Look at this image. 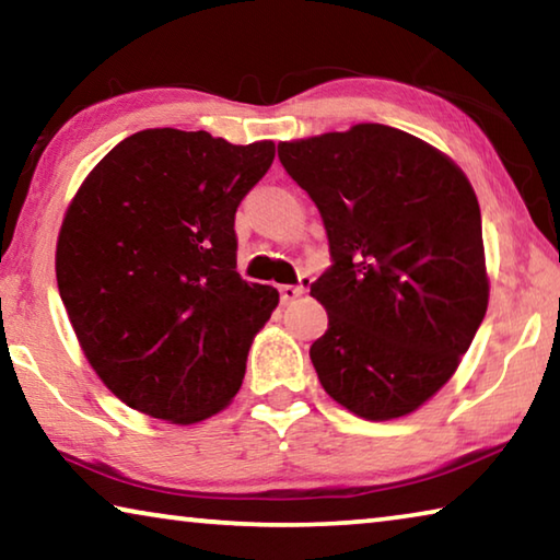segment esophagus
<instances>
[{"label":"esophagus","instance_id":"1","mask_svg":"<svg viewBox=\"0 0 560 560\" xmlns=\"http://www.w3.org/2000/svg\"><path fill=\"white\" fill-rule=\"evenodd\" d=\"M279 293H281V303H293L306 293V287H303V283H299V287H293V283H283V287H279Z\"/></svg>","mask_w":560,"mask_h":560}]
</instances>
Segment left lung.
Masks as SVG:
<instances>
[{"instance_id": "1", "label": "left lung", "mask_w": 560, "mask_h": 560, "mask_svg": "<svg viewBox=\"0 0 560 560\" xmlns=\"http://www.w3.org/2000/svg\"><path fill=\"white\" fill-rule=\"evenodd\" d=\"M324 220L330 267L311 283L328 330L324 390L365 420L417 410L457 371L489 303L481 212L447 155L381 122L279 143Z\"/></svg>"}]
</instances>
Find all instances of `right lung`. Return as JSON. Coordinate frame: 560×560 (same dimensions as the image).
Instances as JSON below:
<instances>
[{
  "label": "right lung",
  "mask_w": 560,
  "mask_h": 560,
  "mask_svg": "<svg viewBox=\"0 0 560 560\" xmlns=\"http://www.w3.org/2000/svg\"><path fill=\"white\" fill-rule=\"evenodd\" d=\"M273 143L150 128L110 150L66 210L56 281L75 338L113 395L175 424L242 387L279 291L236 271L234 214Z\"/></svg>",
  "instance_id": "obj_1"
}]
</instances>
